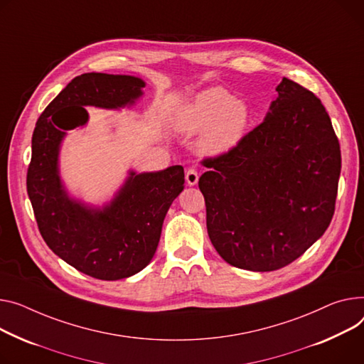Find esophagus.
Wrapping results in <instances>:
<instances>
[{
    "instance_id": "esophagus-1",
    "label": "esophagus",
    "mask_w": 364,
    "mask_h": 364,
    "mask_svg": "<svg viewBox=\"0 0 364 364\" xmlns=\"http://www.w3.org/2000/svg\"><path fill=\"white\" fill-rule=\"evenodd\" d=\"M186 181H187L188 186L198 184V181H199V174H198V171H196L195 168H190L188 171L186 173Z\"/></svg>"
}]
</instances>
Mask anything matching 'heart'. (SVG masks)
Masks as SVG:
<instances>
[{
  "instance_id": "b5f03b06",
  "label": "heart",
  "mask_w": 364,
  "mask_h": 364,
  "mask_svg": "<svg viewBox=\"0 0 364 364\" xmlns=\"http://www.w3.org/2000/svg\"><path fill=\"white\" fill-rule=\"evenodd\" d=\"M250 111L245 102L224 87H210L198 93L177 117V129L195 136L200 132V149L210 155L224 154L245 137Z\"/></svg>"
}]
</instances>
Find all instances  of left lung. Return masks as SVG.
Returning <instances> with one entry per match:
<instances>
[{
	"mask_svg": "<svg viewBox=\"0 0 364 364\" xmlns=\"http://www.w3.org/2000/svg\"><path fill=\"white\" fill-rule=\"evenodd\" d=\"M271 112L234 148L202 164L213 247L240 269L269 272L300 257L331 224L340 141L321 100L287 77Z\"/></svg>",
	"mask_w": 364,
	"mask_h": 364,
	"instance_id": "1",
	"label": "left lung"
}]
</instances>
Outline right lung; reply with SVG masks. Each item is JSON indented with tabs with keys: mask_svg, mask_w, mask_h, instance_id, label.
<instances>
[{
	"mask_svg": "<svg viewBox=\"0 0 364 364\" xmlns=\"http://www.w3.org/2000/svg\"><path fill=\"white\" fill-rule=\"evenodd\" d=\"M144 82L133 76L85 73L45 108L32 136L28 195L39 232L57 256L96 279L129 278L146 266L158 247L164 218L184 188L181 165L136 174L112 202L92 209L68 198L58 174L65 130L87 123L85 107L121 108L141 96Z\"/></svg>",
	"mask_w": 364,
	"mask_h": 364,
	"instance_id": "obj_1",
	"label": "right lung"
}]
</instances>
